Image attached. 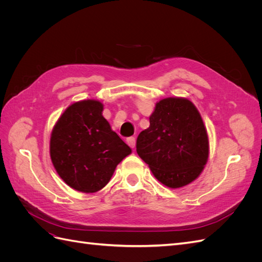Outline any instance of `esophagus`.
Returning a JSON list of instances; mask_svg holds the SVG:
<instances>
[{
    "instance_id": "34e87169",
    "label": "esophagus",
    "mask_w": 262,
    "mask_h": 262,
    "mask_svg": "<svg viewBox=\"0 0 262 262\" xmlns=\"http://www.w3.org/2000/svg\"><path fill=\"white\" fill-rule=\"evenodd\" d=\"M126 143H128L133 148L134 146H136V138H134V137L128 138V139H126Z\"/></svg>"
}]
</instances>
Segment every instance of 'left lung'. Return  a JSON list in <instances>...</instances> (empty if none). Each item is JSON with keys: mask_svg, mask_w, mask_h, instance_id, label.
I'll return each instance as SVG.
<instances>
[{"mask_svg": "<svg viewBox=\"0 0 262 262\" xmlns=\"http://www.w3.org/2000/svg\"><path fill=\"white\" fill-rule=\"evenodd\" d=\"M137 152L165 186L179 188L193 181L207 164L209 140L192 102L185 98L157 102L149 126L137 139Z\"/></svg>", "mask_w": 262, "mask_h": 262, "instance_id": "1", "label": "left lung"}]
</instances>
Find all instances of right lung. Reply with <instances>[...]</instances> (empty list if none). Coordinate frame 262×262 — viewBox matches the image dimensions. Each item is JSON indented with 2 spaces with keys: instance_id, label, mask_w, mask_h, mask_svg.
<instances>
[{
  "instance_id": "add662e5",
  "label": "right lung",
  "mask_w": 262,
  "mask_h": 262,
  "mask_svg": "<svg viewBox=\"0 0 262 262\" xmlns=\"http://www.w3.org/2000/svg\"><path fill=\"white\" fill-rule=\"evenodd\" d=\"M102 104L82 100L68 107L55 123L50 156L55 170L77 191L93 193L104 188L131 148L112 130Z\"/></svg>"
}]
</instances>
